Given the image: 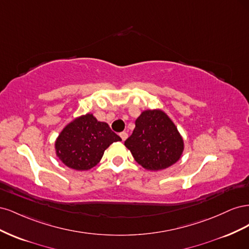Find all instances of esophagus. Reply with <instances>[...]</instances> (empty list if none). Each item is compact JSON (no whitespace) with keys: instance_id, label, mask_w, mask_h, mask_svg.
Instances as JSON below:
<instances>
[{"instance_id":"esophagus-1","label":"esophagus","mask_w":249,"mask_h":249,"mask_svg":"<svg viewBox=\"0 0 249 249\" xmlns=\"http://www.w3.org/2000/svg\"><path fill=\"white\" fill-rule=\"evenodd\" d=\"M119 136L122 137V139L124 141V140L127 138V133H126V132H122V133L119 134Z\"/></svg>"}]
</instances>
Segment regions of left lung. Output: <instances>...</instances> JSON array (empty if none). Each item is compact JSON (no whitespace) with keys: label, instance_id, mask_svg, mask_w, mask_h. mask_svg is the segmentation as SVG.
<instances>
[{"label":"left lung","instance_id":"1","mask_svg":"<svg viewBox=\"0 0 249 249\" xmlns=\"http://www.w3.org/2000/svg\"><path fill=\"white\" fill-rule=\"evenodd\" d=\"M134 159L148 170H161L182 156L184 142L170 118L161 110H146L135 122V129L124 141Z\"/></svg>","mask_w":249,"mask_h":249}]
</instances>
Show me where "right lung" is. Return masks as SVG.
Segmentation results:
<instances>
[{
    "label": "right lung",
    "instance_id": "1",
    "mask_svg": "<svg viewBox=\"0 0 249 249\" xmlns=\"http://www.w3.org/2000/svg\"><path fill=\"white\" fill-rule=\"evenodd\" d=\"M120 140L108 124L97 122L92 114H86L74 119L60 133L56 152L67 167L88 170L100 162L105 149Z\"/></svg>",
    "mask_w": 249,
    "mask_h": 249
}]
</instances>
